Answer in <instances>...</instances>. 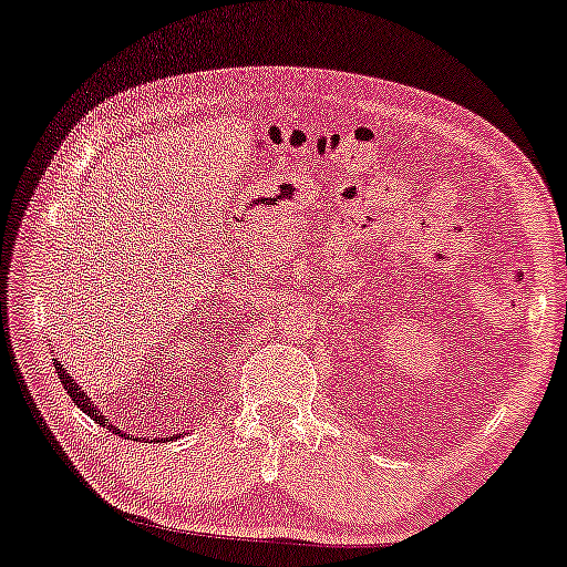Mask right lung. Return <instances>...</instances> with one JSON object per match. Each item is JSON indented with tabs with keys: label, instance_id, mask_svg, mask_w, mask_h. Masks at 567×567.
<instances>
[{
	"label": "right lung",
	"instance_id": "1",
	"mask_svg": "<svg viewBox=\"0 0 567 567\" xmlns=\"http://www.w3.org/2000/svg\"><path fill=\"white\" fill-rule=\"evenodd\" d=\"M52 364H55V370H58V374H60V382H63V388L68 390V395H71V400L73 403L81 408V411L85 413V415H91L95 423H101V425H106L109 431H113V433H121V435H126L124 431L118 429V425H113L111 421H109V415H103L101 413V408H93V400L83 393L81 390V385H78V382L71 378V372H68L63 364L58 362V357H52ZM146 439H150V435H146Z\"/></svg>",
	"mask_w": 567,
	"mask_h": 567
}]
</instances>
